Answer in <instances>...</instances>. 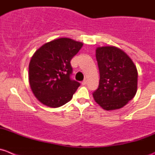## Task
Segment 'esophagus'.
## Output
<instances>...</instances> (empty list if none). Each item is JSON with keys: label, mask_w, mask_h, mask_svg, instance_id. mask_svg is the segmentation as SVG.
I'll return each instance as SVG.
<instances>
[{"label": "esophagus", "mask_w": 155, "mask_h": 155, "mask_svg": "<svg viewBox=\"0 0 155 155\" xmlns=\"http://www.w3.org/2000/svg\"><path fill=\"white\" fill-rule=\"evenodd\" d=\"M87 79H84V80L82 81V85H85L87 84Z\"/></svg>", "instance_id": "1"}]
</instances>
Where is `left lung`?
Returning <instances> with one entry per match:
<instances>
[{
  "instance_id": "obj_1",
  "label": "left lung",
  "mask_w": 155,
  "mask_h": 155,
  "mask_svg": "<svg viewBox=\"0 0 155 155\" xmlns=\"http://www.w3.org/2000/svg\"><path fill=\"white\" fill-rule=\"evenodd\" d=\"M100 72L95 101L106 110L118 109L134 98L137 91V70L129 56L115 46L96 49Z\"/></svg>"
}]
</instances>
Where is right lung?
I'll return each instance as SVG.
<instances>
[{
  "instance_id": "add662e5",
  "label": "right lung",
  "mask_w": 155,
  "mask_h": 155,
  "mask_svg": "<svg viewBox=\"0 0 155 155\" xmlns=\"http://www.w3.org/2000/svg\"><path fill=\"white\" fill-rule=\"evenodd\" d=\"M82 46L72 39L60 38L35 51L29 64V82L40 102L57 108L72 99L80 83L71 78L70 61Z\"/></svg>"
}]
</instances>
